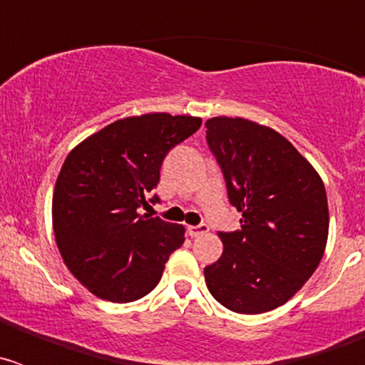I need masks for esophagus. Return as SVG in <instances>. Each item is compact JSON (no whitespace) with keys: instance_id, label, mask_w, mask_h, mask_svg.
<instances>
[{"instance_id":"esophagus-1","label":"esophagus","mask_w":365,"mask_h":365,"mask_svg":"<svg viewBox=\"0 0 365 365\" xmlns=\"http://www.w3.org/2000/svg\"><path fill=\"white\" fill-rule=\"evenodd\" d=\"M188 234L192 237H199L202 234H208V227L206 225H195V227H188Z\"/></svg>"}]
</instances>
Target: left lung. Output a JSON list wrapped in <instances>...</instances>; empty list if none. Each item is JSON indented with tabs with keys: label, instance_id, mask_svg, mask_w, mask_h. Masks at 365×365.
I'll return each mask as SVG.
<instances>
[{
	"label": "left lung",
	"instance_id": "left-lung-1",
	"mask_svg": "<svg viewBox=\"0 0 365 365\" xmlns=\"http://www.w3.org/2000/svg\"><path fill=\"white\" fill-rule=\"evenodd\" d=\"M206 143L241 228L219 232L222 254L205 267L208 291L240 314L272 311L305 285L329 234L325 186L278 131L245 118L206 120Z\"/></svg>",
	"mask_w": 365,
	"mask_h": 365
}]
</instances>
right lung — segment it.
<instances>
[{"label": "right lung", "mask_w": 365, "mask_h": 365, "mask_svg": "<svg viewBox=\"0 0 365 365\" xmlns=\"http://www.w3.org/2000/svg\"><path fill=\"white\" fill-rule=\"evenodd\" d=\"M201 118L150 113L106 125L67 155L53 195V227L67 269L98 298L128 303L160 282L185 227L143 214L168 151ZM151 208V206H150Z\"/></svg>", "instance_id": "add662e5"}]
</instances>
